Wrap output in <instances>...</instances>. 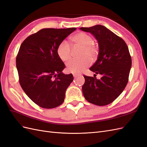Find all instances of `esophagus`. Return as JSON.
Instances as JSON below:
<instances>
[{"label": "esophagus", "instance_id": "1", "mask_svg": "<svg viewBox=\"0 0 147 147\" xmlns=\"http://www.w3.org/2000/svg\"><path fill=\"white\" fill-rule=\"evenodd\" d=\"M73 76L74 78H76L78 76H80V75H81V74H79V73H73Z\"/></svg>", "mask_w": 147, "mask_h": 147}]
</instances>
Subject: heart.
Returning <instances> with one entry per match:
<instances>
[{
    "instance_id": "b5f03b06",
    "label": "heart",
    "mask_w": 147,
    "mask_h": 147,
    "mask_svg": "<svg viewBox=\"0 0 147 147\" xmlns=\"http://www.w3.org/2000/svg\"><path fill=\"white\" fill-rule=\"evenodd\" d=\"M71 40L77 46L82 47L81 59H73L66 65L67 70L71 73H79L90 66L92 60H95L99 54V48L94 42L93 37L86 32H79L71 37ZM56 53L60 59L66 62L71 58V48L66 41L59 44Z\"/></svg>"
}]
</instances>
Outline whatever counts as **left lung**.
Wrapping results in <instances>:
<instances>
[{
  "label": "left lung",
  "instance_id": "left-lung-1",
  "mask_svg": "<svg viewBox=\"0 0 147 147\" xmlns=\"http://www.w3.org/2000/svg\"><path fill=\"white\" fill-rule=\"evenodd\" d=\"M80 29L92 33L98 41V57L89 69L102 74L100 80L84 75L82 93L90 103L106 106L117 98L127 84L131 66L129 48L122 38L104 26L97 25Z\"/></svg>",
  "mask_w": 147,
  "mask_h": 147
}]
</instances>
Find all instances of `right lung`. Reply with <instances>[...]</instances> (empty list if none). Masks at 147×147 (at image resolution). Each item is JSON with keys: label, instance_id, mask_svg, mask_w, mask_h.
Masks as SVG:
<instances>
[{"label": "right lung", "instance_id": "obj_1", "mask_svg": "<svg viewBox=\"0 0 147 147\" xmlns=\"http://www.w3.org/2000/svg\"><path fill=\"white\" fill-rule=\"evenodd\" d=\"M76 30L43 28L28 36L20 45L16 58L20 84L41 107L53 109L64 102L66 90L74 78L72 74L62 73L66 66L56 50Z\"/></svg>", "mask_w": 147, "mask_h": 147}]
</instances>
